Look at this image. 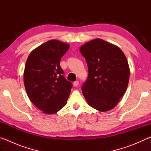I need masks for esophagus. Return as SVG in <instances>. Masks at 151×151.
Listing matches in <instances>:
<instances>
[{
  "mask_svg": "<svg viewBox=\"0 0 151 151\" xmlns=\"http://www.w3.org/2000/svg\"><path fill=\"white\" fill-rule=\"evenodd\" d=\"M78 85H79V82L78 81L74 82V83H73V85H74V86H75V87H76V86H78Z\"/></svg>",
  "mask_w": 151,
  "mask_h": 151,
  "instance_id": "1",
  "label": "esophagus"
}]
</instances>
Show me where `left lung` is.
Here are the masks:
<instances>
[{
  "label": "left lung",
  "mask_w": 151,
  "mask_h": 151,
  "mask_svg": "<svg viewBox=\"0 0 151 151\" xmlns=\"http://www.w3.org/2000/svg\"><path fill=\"white\" fill-rule=\"evenodd\" d=\"M80 52L88 68L82 93L93 109L110 111L119 103L129 84L130 68L126 57L116 45L101 39L86 42Z\"/></svg>",
  "instance_id": "left-lung-1"
}]
</instances>
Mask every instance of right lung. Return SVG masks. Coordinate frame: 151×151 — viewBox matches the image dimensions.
<instances>
[{"label": "right lung", "instance_id": "add662e5", "mask_svg": "<svg viewBox=\"0 0 151 151\" xmlns=\"http://www.w3.org/2000/svg\"><path fill=\"white\" fill-rule=\"evenodd\" d=\"M67 43L50 40L33 50L24 70V84L30 101L43 113L52 114L66 105L72 83L63 76L60 58Z\"/></svg>", "mask_w": 151, "mask_h": 151}]
</instances>
